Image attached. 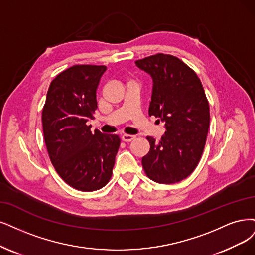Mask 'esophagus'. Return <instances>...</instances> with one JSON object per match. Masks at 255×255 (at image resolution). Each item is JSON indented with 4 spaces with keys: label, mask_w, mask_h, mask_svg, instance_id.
Returning a JSON list of instances; mask_svg holds the SVG:
<instances>
[{
    "label": "esophagus",
    "mask_w": 255,
    "mask_h": 255,
    "mask_svg": "<svg viewBox=\"0 0 255 255\" xmlns=\"http://www.w3.org/2000/svg\"><path fill=\"white\" fill-rule=\"evenodd\" d=\"M121 138H122L123 142L129 143V142H131V140H133L135 138V136L134 135H129V134H124V135H122Z\"/></svg>",
    "instance_id": "obj_1"
}]
</instances>
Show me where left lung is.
<instances>
[{
    "label": "left lung",
    "mask_w": 255,
    "mask_h": 255,
    "mask_svg": "<svg viewBox=\"0 0 255 255\" xmlns=\"http://www.w3.org/2000/svg\"><path fill=\"white\" fill-rule=\"evenodd\" d=\"M135 64L152 78L149 116L158 118L166 129L159 142L147 136L150 150L142 158L143 168L156 183H178L193 172L206 144L210 112L203 85L170 54L157 53Z\"/></svg>",
    "instance_id": "left-lung-1"
}]
</instances>
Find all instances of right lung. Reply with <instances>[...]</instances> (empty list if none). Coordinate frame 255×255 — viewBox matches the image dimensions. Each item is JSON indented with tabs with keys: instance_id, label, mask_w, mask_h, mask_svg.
Returning <instances> with one entry per match:
<instances>
[{
	"instance_id": "obj_1",
	"label": "right lung",
	"mask_w": 255,
	"mask_h": 255,
	"mask_svg": "<svg viewBox=\"0 0 255 255\" xmlns=\"http://www.w3.org/2000/svg\"><path fill=\"white\" fill-rule=\"evenodd\" d=\"M106 69L75 65L64 70L51 82L42 112L50 161L63 181L80 191L98 190L109 182L121 143L118 135L92 133L87 125Z\"/></svg>"
}]
</instances>
